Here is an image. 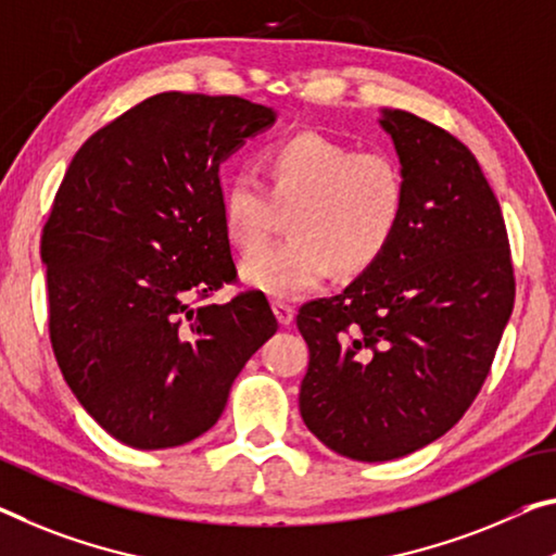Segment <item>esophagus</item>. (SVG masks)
<instances>
[{
  "instance_id": "1",
  "label": "esophagus",
  "mask_w": 556,
  "mask_h": 556,
  "mask_svg": "<svg viewBox=\"0 0 556 556\" xmlns=\"http://www.w3.org/2000/svg\"><path fill=\"white\" fill-rule=\"evenodd\" d=\"M273 313H276V318H278V323L283 328H290L293 326V320H295V311L293 307H290L288 303H280V301H273Z\"/></svg>"
}]
</instances>
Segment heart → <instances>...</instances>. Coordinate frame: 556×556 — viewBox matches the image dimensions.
<instances>
[{"label":"heart","instance_id":"1","mask_svg":"<svg viewBox=\"0 0 556 556\" xmlns=\"http://www.w3.org/2000/svg\"><path fill=\"white\" fill-rule=\"evenodd\" d=\"M263 186L236 176L220 191V228L241 253L266 243L276 211L288 241L243 261L241 278L273 298H301L332 268L363 273L390 249L405 213V178L382 151H357L330 136H286L261 153Z\"/></svg>","mask_w":556,"mask_h":556}]
</instances>
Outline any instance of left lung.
<instances>
[{
	"instance_id": "left-lung-1",
	"label": "left lung",
	"mask_w": 556,
	"mask_h": 556,
	"mask_svg": "<svg viewBox=\"0 0 556 556\" xmlns=\"http://www.w3.org/2000/svg\"><path fill=\"white\" fill-rule=\"evenodd\" d=\"M380 126L405 178L403 224L343 293L298 313L303 422L357 463L442 438L480 392L515 305L505 218L472 151L400 109H382Z\"/></svg>"
}]
</instances>
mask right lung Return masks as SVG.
<instances>
[{"instance_id": "add662e5", "label": "right lung", "mask_w": 556, "mask_h": 556, "mask_svg": "<svg viewBox=\"0 0 556 556\" xmlns=\"http://www.w3.org/2000/svg\"><path fill=\"white\" fill-rule=\"evenodd\" d=\"M276 111L241 97L156 93L76 151L41 233L49 336L66 386L136 450L218 422L249 357L278 330L263 293L201 303L236 280L218 166Z\"/></svg>"}]
</instances>
